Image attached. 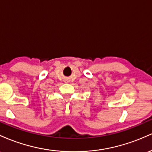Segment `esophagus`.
Masks as SVG:
<instances>
[{
    "instance_id": "34e87169",
    "label": "esophagus",
    "mask_w": 152,
    "mask_h": 152,
    "mask_svg": "<svg viewBox=\"0 0 152 152\" xmlns=\"http://www.w3.org/2000/svg\"><path fill=\"white\" fill-rule=\"evenodd\" d=\"M65 83H68V80H65Z\"/></svg>"
}]
</instances>
